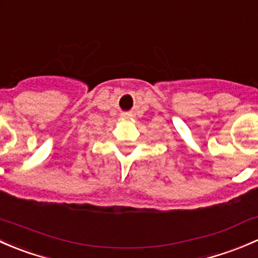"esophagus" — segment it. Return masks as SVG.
<instances>
[{
	"mask_svg": "<svg viewBox=\"0 0 258 258\" xmlns=\"http://www.w3.org/2000/svg\"><path fill=\"white\" fill-rule=\"evenodd\" d=\"M130 116H132V115H130V114H128V113L121 114V118H123V119H130Z\"/></svg>",
	"mask_w": 258,
	"mask_h": 258,
	"instance_id": "esophagus-1",
	"label": "esophagus"
}]
</instances>
